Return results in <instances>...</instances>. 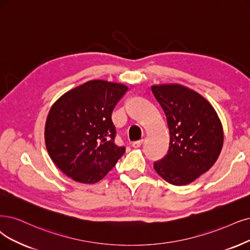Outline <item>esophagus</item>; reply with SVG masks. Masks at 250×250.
<instances>
[{
    "instance_id": "1",
    "label": "esophagus",
    "mask_w": 250,
    "mask_h": 250,
    "mask_svg": "<svg viewBox=\"0 0 250 250\" xmlns=\"http://www.w3.org/2000/svg\"><path fill=\"white\" fill-rule=\"evenodd\" d=\"M143 142H144L143 139H141V140H139V141H135V142L132 143V146L134 147V148H138V147H140V146L143 144Z\"/></svg>"
}]
</instances>
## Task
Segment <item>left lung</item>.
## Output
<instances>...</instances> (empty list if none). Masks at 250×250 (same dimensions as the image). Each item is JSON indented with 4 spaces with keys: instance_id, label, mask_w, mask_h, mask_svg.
Returning a JSON list of instances; mask_svg holds the SVG:
<instances>
[{
    "instance_id": "left-lung-1",
    "label": "left lung",
    "mask_w": 250,
    "mask_h": 250,
    "mask_svg": "<svg viewBox=\"0 0 250 250\" xmlns=\"http://www.w3.org/2000/svg\"><path fill=\"white\" fill-rule=\"evenodd\" d=\"M167 119V154L153 168L173 186H186L206 173L223 148V125L209 102L179 84L151 86Z\"/></svg>"
}]
</instances>
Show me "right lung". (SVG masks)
I'll list each match as a JSON object with an SVG mask.
<instances>
[{"mask_svg":"<svg viewBox=\"0 0 250 250\" xmlns=\"http://www.w3.org/2000/svg\"><path fill=\"white\" fill-rule=\"evenodd\" d=\"M127 87L90 80L62 95L52 105L45 125L46 148L53 163L80 183L104 178L125 151L115 144L113 109Z\"/></svg>","mask_w":250,"mask_h":250,"instance_id":"1","label":"right lung"}]
</instances>
